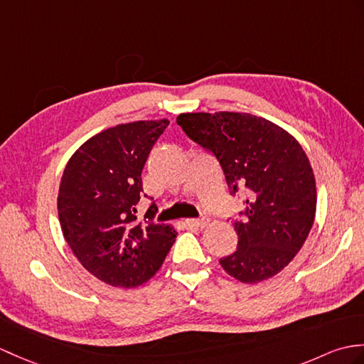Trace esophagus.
Masks as SVG:
<instances>
[{
  "label": "esophagus",
  "instance_id": "1",
  "mask_svg": "<svg viewBox=\"0 0 364 364\" xmlns=\"http://www.w3.org/2000/svg\"><path fill=\"white\" fill-rule=\"evenodd\" d=\"M186 223H188L189 226H196V228H205L208 223H209V218L206 215H201L198 218H188L186 220Z\"/></svg>",
  "mask_w": 364,
  "mask_h": 364
}]
</instances>
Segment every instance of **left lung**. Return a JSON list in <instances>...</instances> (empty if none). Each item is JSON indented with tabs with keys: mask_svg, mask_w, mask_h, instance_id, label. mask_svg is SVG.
<instances>
[{
	"mask_svg": "<svg viewBox=\"0 0 364 364\" xmlns=\"http://www.w3.org/2000/svg\"><path fill=\"white\" fill-rule=\"evenodd\" d=\"M176 122L217 158L232 196L247 191V208L234 220L237 250L220 265L245 284L277 274L315 220V175L306 151L281 127L248 113H183Z\"/></svg>",
	"mask_w": 364,
	"mask_h": 364,
	"instance_id": "8db88e82",
	"label": "left lung"
}]
</instances>
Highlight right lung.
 Wrapping results in <instances>:
<instances>
[{"mask_svg":"<svg viewBox=\"0 0 364 364\" xmlns=\"http://www.w3.org/2000/svg\"><path fill=\"white\" fill-rule=\"evenodd\" d=\"M168 121L116 125L90 138L68 161L57 209L65 240L85 269L100 281L132 289L154 276L176 237L155 223L151 203L136 222L142 168Z\"/></svg>","mask_w":364,"mask_h":364,"instance_id":"obj_1","label":"right lung"}]
</instances>
